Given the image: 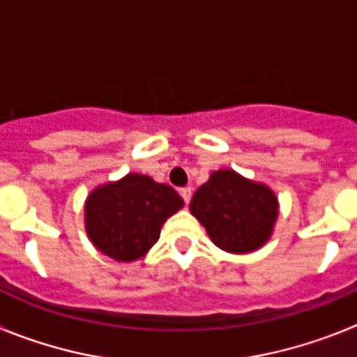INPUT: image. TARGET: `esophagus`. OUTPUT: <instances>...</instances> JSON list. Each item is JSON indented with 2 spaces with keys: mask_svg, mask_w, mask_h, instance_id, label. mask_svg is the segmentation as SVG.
Segmentation results:
<instances>
[{
  "mask_svg": "<svg viewBox=\"0 0 357 357\" xmlns=\"http://www.w3.org/2000/svg\"><path fill=\"white\" fill-rule=\"evenodd\" d=\"M191 195H193V191H191V188H182V189H181V197L184 198L185 204H189V200H191Z\"/></svg>",
  "mask_w": 357,
  "mask_h": 357,
  "instance_id": "1",
  "label": "esophagus"
}]
</instances>
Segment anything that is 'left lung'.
<instances>
[{
	"label": "left lung",
	"mask_w": 357,
	"mask_h": 357,
	"mask_svg": "<svg viewBox=\"0 0 357 357\" xmlns=\"http://www.w3.org/2000/svg\"><path fill=\"white\" fill-rule=\"evenodd\" d=\"M189 211L218 248L247 254L270 239L279 202L268 185L248 181L234 169H218L198 188Z\"/></svg>",
	"instance_id": "8db88e82"
}]
</instances>
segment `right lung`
<instances>
[{
  "label": "right lung",
  "instance_id": "right-lung-1",
  "mask_svg": "<svg viewBox=\"0 0 357 357\" xmlns=\"http://www.w3.org/2000/svg\"><path fill=\"white\" fill-rule=\"evenodd\" d=\"M184 200L168 184L128 173L96 188L85 200V230L94 247L114 261L141 259L157 243L164 222Z\"/></svg>",
  "mask_w": 357,
  "mask_h": 357
}]
</instances>
